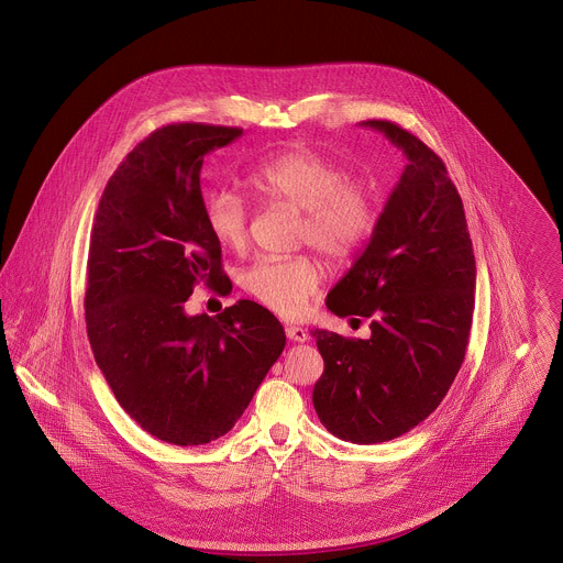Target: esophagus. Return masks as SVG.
<instances>
[{"mask_svg": "<svg viewBox=\"0 0 563 563\" xmlns=\"http://www.w3.org/2000/svg\"><path fill=\"white\" fill-rule=\"evenodd\" d=\"M286 335L290 340H295V342H306L310 338L308 331L303 327H299V324H286Z\"/></svg>", "mask_w": 563, "mask_h": 563, "instance_id": "1", "label": "esophagus"}]
</instances>
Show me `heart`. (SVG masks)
<instances>
[{"label": "heart", "mask_w": 563, "mask_h": 563, "mask_svg": "<svg viewBox=\"0 0 563 563\" xmlns=\"http://www.w3.org/2000/svg\"><path fill=\"white\" fill-rule=\"evenodd\" d=\"M249 188L268 206L303 210L299 242L312 244L331 266L346 264L371 236L377 223L373 188L346 177L338 162L292 150L255 166ZM206 225L221 246L239 251L249 239V212L228 188L214 190L203 208ZM321 264L306 253L260 257L241 273L242 290L264 308L295 319L301 317L321 286Z\"/></svg>", "instance_id": "heart-1"}]
</instances>
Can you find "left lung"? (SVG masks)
Here are the masks:
<instances>
[{"label": "left lung", "mask_w": 563, "mask_h": 563, "mask_svg": "<svg viewBox=\"0 0 563 563\" xmlns=\"http://www.w3.org/2000/svg\"><path fill=\"white\" fill-rule=\"evenodd\" d=\"M405 170L364 253L327 308L371 319V338L317 329L324 371L312 401L327 431L355 444L395 440L446 397L468 346L477 266L462 197L444 162L393 121L371 119Z\"/></svg>", "instance_id": "left-lung-1"}]
</instances>
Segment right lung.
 <instances>
[{"instance_id":"obj_1","label":"right lung","mask_w":563,"mask_h":563,"mask_svg":"<svg viewBox=\"0 0 563 563\" xmlns=\"http://www.w3.org/2000/svg\"><path fill=\"white\" fill-rule=\"evenodd\" d=\"M241 128L173 123L152 132L108 179L90 230L86 331L119 405L177 446L225 435L286 346L266 308L241 299L188 317L197 284L232 290L203 217V158Z\"/></svg>"}]
</instances>
